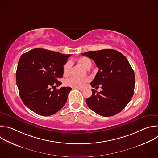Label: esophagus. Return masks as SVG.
<instances>
[{"instance_id": "esophagus-1", "label": "esophagus", "mask_w": 158, "mask_h": 158, "mask_svg": "<svg viewBox=\"0 0 158 158\" xmlns=\"http://www.w3.org/2000/svg\"><path fill=\"white\" fill-rule=\"evenodd\" d=\"M74 89H77V90H79V91H84V88H74Z\"/></svg>"}]
</instances>
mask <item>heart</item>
Masks as SVG:
<instances>
[{"label": "heart", "mask_w": 158, "mask_h": 158, "mask_svg": "<svg viewBox=\"0 0 158 158\" xmlns=\"http://www.w3.org/2000/svg\"><path fill=\"white\" fill-rule=\"evenodd\" d=\"M78 62L85 69H89L92 65L91 60L89 58L85 57H81L78 59ZM73 62L71 60H67L63 66V74L64 76H68L70 74ZM89 79L88 78H77L74 77H71L68 79H66L64 81L65 85L67 87H71L73 88H83L85 84L89 82Z\"/></svg>", "instance_id": "1"}]
</instances>
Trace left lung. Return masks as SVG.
Returning a JSON list of instances; mask_svg holds the SVG:
<instances>
[{"label":"left lung","instance_id":"1","mask_svg":"<svg viewBox=\"0 0 158 158\" xmlns=\"http://www.w3.org/2000/svg\"><path fill=\"white\" fill-rule=\"evenodd\" d=\"M92 59L99 68L91 82V96L86 99L89 107L98 114L109 117L120 112L131 101L134 90V73L126 57L119 51L102 49L82 54Z\"/></svg>","mask_w":158,"mask_h":158}]
</instances>
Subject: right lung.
Instances as JSON below:
<instances>
[{"instance_id": "right-lung-1", "label": "right lung", "mask_w": 158, "mask_h": 158, "mask_svg": "<svg viewBox=\"0 0 158 158\" xmlns=\"http://www.w3.org/2000/svg\"><path fill=\"white\" fill-rule=\"evenodd\" d=\"M71 54H62L35 48L22 54L16 71V82L24 104L35 113L49 116L58 112L65 104L72 89L51 88L62 83L63 66Z\"/></svg>"}]
</instances>
